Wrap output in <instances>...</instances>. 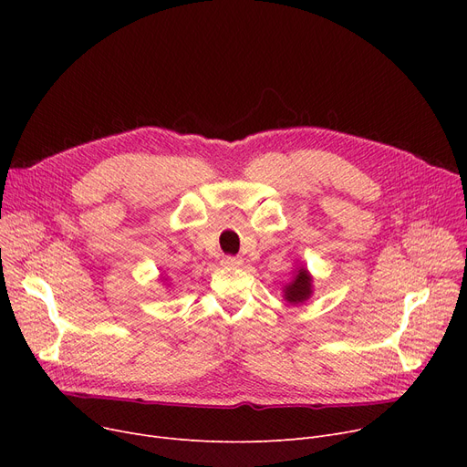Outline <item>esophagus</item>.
<instances>
[{"instance_id":"esophagus-1","label":"esophagus","mask_w":467,"mask_h":467,"mask_svg":"<svg viewBox=\"0 0 467 467\" xmlns=\"http://www.w3.org/2000/svg\"><path fill=\"white\" fill-rule=\"evenodd\" d=\"M223 265L229 266V268H238V266H242V259L227 255V257H223Z\"/></svg>"}]
</instances>
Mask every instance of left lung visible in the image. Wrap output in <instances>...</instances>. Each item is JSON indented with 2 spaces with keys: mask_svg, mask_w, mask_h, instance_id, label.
Listing matches in <instances>:
<instances>
[{
  "mask_svg": "<svg viewBox=\"0 0 467 467\" xmlns=\"http://www.w3.org/2000/svg\"><path fill=\"white\" fill-rule=\"evenodd\" d=\"M284 301L287 305H303L314 293V278L305 265H297L293 268L291 280L282 287Z\"/></svg>",
  "mask_w": 467,
  "mask_h": 467,
  "instance_id": "obj_1",
  "label": "left lung"
}]
</instances>
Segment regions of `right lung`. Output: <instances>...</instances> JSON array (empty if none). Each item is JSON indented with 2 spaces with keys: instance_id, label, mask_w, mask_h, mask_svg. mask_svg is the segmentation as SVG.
<instances>
[{
  "instance_id": "add662e5",
  "label": "right lung",
  "mask_w": 467,
  "mask_h": 467,
  "mask_svg": "<svg viewBox=\"0 0 467 467\" xmlns=\"http://www.w3.org/2000/svg\"><path fill=\"white\" fill-rule=\"evenodd\" d=\"M159 280H161V284H162V285H166V289H168V287H171V282H170V278H168V276L161 275V276H159Z\"/></svg>"
}]
</instances>
